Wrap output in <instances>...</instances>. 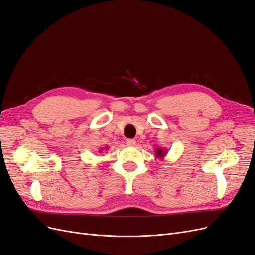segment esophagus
Wrapping results in <instances>:
<instances>
[{"instance_id":"obj_1","label":"esophagus","mask_w":255,"mask_h":255,"mask_svg":"<svg viewBox=\"0 0 255 255\" xmlns=\"http://www.w3.org/2000/svg\"><path fill=\"white\" fill-rule=\"evenodd\" d=\"M127 144L128 146H135L136 141H135V139H127Z\"/></svg>"}]
</instances>
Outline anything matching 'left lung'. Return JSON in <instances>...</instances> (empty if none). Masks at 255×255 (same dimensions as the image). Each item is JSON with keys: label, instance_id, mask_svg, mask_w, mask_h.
<instances>
[{"label": "left lung", "instance_id": "1", "mask_svg": "<svg viewBox=\"0 0 255 255\" xmlns=\"http://www.w3.org/2000/svg\"><path fill=\"white\" fill-rule=\"evenodd\" d=\"M168 151L166 149H161V148H157L156 151H155V156L156 158H159V159H163L166 155H167Z\"/></svg>", "mask_w": 255, "mask_h": 255}]
</instances>
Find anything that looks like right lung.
<instances>
[{"instance_id": "right-lung-1", "label": "right lung", "mask_w": 255, "mask_h": 255, "mask_svg": "<svg viewBox=\"0 0 255 255\" xmlns=\"http://www.w3.org/2000/svg\"><path fill=\"white\" fill-rule=\"evenodd\" d=\"M105 149H107V146H106V148ZM99 152H102V150H99Z\"/></svg>"}]
</instances>
